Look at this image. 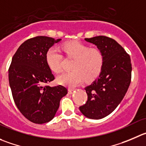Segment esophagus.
Listing matches in <instances>:
<instances>
[{"label": "esophagus", "instance_id": "esophagus-1", "mask_svg": "<svg viewBox=\"0 0 146 146\" xmlns=\"http://www.w3.org/2000/svg\"><path fill=\"white\" fill-rule=\"evenodd\" d=\"M74 92V90H73V89H69V90H68V93H69V95H72Z\"/></svg>", "mask_w": 146, "mask_h": 146}]
</instances>
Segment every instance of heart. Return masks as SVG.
Segmentation results:
<instances>
[{
	"mask_svg": "<svg viewBox=\"0 0 146 146\" xmlns=\"http://www.w3.org/2000/svg\"><path fill=\"white\" fill-rule=\"evenodd\" d=\"M66 55L74 58L71 72H65L57 78L62 85L74 88L81 84L84 80L88 81L96 78L102 70L104 56L98 48H90L80 41H69L62 44ZM63 56L56 47H51L46 54V62L52 72L60 73L62 71Z\"/></svg>",
	"mask_w": 146,
	"mask_h": 146,
	"instance_id": "1",
	"label": "heart"
}]
</instances>
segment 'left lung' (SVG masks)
Instances as JSON below:
<instances>
[{
    "label": "left lung",
    "mask_w": 146,
    "mask_h": 146,
    "mask_svg": "<svg viewBox=\"0 0 146 146\" xmlns=\"http://www.w3.org/2000/svg\"><path fill=\"white\" fill-rule=\"evenodd\" d=\"M84 40L102 51L104 62L99 77L85 87L88 99L80 110L88 118L99 120L113 112L125 95L131 80V61L112 38L99 36Z\"/></svg>",
    "instance_id": "8db88e82"
}]
</instances>
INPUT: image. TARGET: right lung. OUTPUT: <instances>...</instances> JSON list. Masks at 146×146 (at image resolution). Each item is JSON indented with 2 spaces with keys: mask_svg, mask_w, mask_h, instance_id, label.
Listing matches in <instances>:
<instances>
[{
  "mask_svg": "<svg viewBox=\"0 0 146 146\" xmlns=\"http://www.w3.org/2000/svg\"><path fill=\"white\" fill-rule=\"evenodd\" d=\"M61 40L47 36L26 40L13 55L8 69L10 87L18 109L36 124L52 120L61 99L67 94V89L62 85H46L54 80L46 62V54Z\"/></svg>",
  "mask_w": 146,
  "mask_h": 146,
  "instance_id": "right-lung-1",
  "label": "right lung"
}]
</instances>
